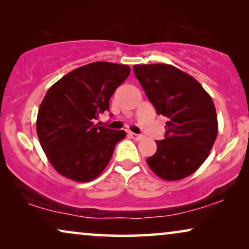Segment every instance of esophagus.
<instances>
[{"instance_id": "obj_1", "label": "esophagus", "mask_w": 249, "mask_h": 249, "mask_svg": "<svg viewBox=\"0 0 249 249\" xmlns=\"http://www.w3.org/2000/svg\"><path fill=\"white\" fill-rule=\"evenodd\" d=\"M129 136H130L132 139H135V141H141V139H142V135L135 134V132H130V134H129Z\"/></svg>"}]
</instances>
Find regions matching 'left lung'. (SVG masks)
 Listing matches in <instances>:
<instances>
[{"label": "left lung", "mask_w": 249, "mask_h": 249, "mask_svg": "<svg viewBox=\"0 0 249 249\" xmlns=\"http://www.w3.org/2000/svg\"><path fill=\"white\" fill-rule=\"evenodd\" d=\"M135 76L156 113L168 118L165 138L146 160L160 178L175 181L196 171L217 136L212 98L190 74L170 64H137Z\"/></svg>", "instance_id": "1"}]
</instances>
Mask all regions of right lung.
I'll use <instances>...</instances> for the list:
<instances>
[{
  "instance_id": "1",
  "label": "right lung",
  "mask_w": 249,
  "mask_h": 249,
  "mask_svg": "<svg viewBox=\"0 0 249 249\" xmlns=\"http://www.w3.org/2000/svg\"><path fill=\"white\" fill-rule=\"evenodd\" d=\"M130 68L93 62L63 76L47 90L37 114L36 130L44 153L60 175L88 182L103 172L124 130L94 124L110 108V98Z\"/></svg>"
}]
</instances>
